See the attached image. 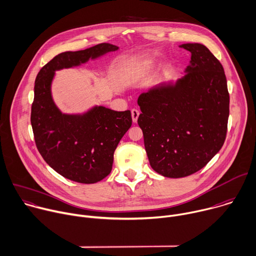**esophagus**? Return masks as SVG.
Segmentation results:
<instances>
[{
    "label": "esophagus",
    "instance_id": "esophagus-1",
    "mask_svg": "<svg viewBox=\"0 0 256 256\" xmlns=\"http://www.w3.org/2000/svg\"><path fill=\"white\" fill-rule=\"evenodd\" d=\"M131 115H132V120L134 123L137 122V119L139 117V111L137 109H132L131 110Z\"/></svg>",
    "mask_w": 256,
    "mask_h": 256
}]
</instances>
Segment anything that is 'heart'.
Wrapping results in <instances>:
<instances>
[{"label": "heart", "mask_w": 256, "mask_h": 256, "mask_svg": "<svg viewBox=\"0 0 256 256\" xmlns=\"http://www.w3.org/2000/svg\"><path fill=\"white\" fill-rule=\"evenodd\" d=\"M146 68H147L146 64H139V66H136L132 68L128 74L131 78H134L136 76H139L143 70H146Z\"/></svg>", "instance_id": "heart-1"}]
</instances>
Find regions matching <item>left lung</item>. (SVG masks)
I'll return each instance as SVG.
<instances>
[{
	"label": "left lung",
	"instance_id": "8db88e82",
	"mask_svg": "<svg viewBox=\"0 0 256 256\" xmlns=\"http://www.w3.org/2000/svg\"><path fill=\"white\" fill-rule=\"evenodd\" d=\"M180 47L192 54L186 74L176 84L142 92L138 125L151 168L166 178H184L205 166L227 134L229 92L221 62L200 43Z\"/></svg>",
	"mask_w": 256,
	"mask_h": 256
}]
</instances>
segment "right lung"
<instances>
[{
    "label": "right lung",
    "mask_w": 256,
    "mask_h": 256,
    "mask_svg": "<svg viewBox=\"0 0 256 256\" xmlns=\"http://www.w3.org/2000/svg\"><path fill=\"white\" fill-rule=\"evenodd\" d=\"M118 46L100 43L84 50L66 51L38 72L31 107V125L37 149L56 172L80 184H94L112 170L114 152L132 125L131 112L94 107L84 115L62 114L51 96L54 72L80 66Z\"/></svg>",
    "instance_id": "obj_1"
}]
</instances>
